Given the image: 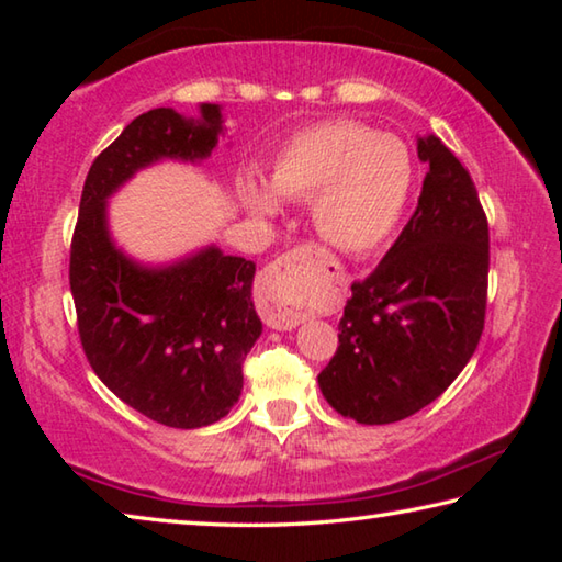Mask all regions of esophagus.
Segmentation results:
<instances>
[{"label": "esophagus", "instance_id": "obj_1", "mask_svg": "<svg viewBox=\"0 0 562 562\" xmlns=\"http://www.w3.org/2000/svg\"><path fill=\"white\" fill-rule=\"evenodd\" d=\"M315 274L337 278L339 262L319 245H300L265 270L260 280V315L268 327L288 331L302 325L297 304L310 292Z\"/></svg>", "mask_w": 562, "mask_h": 562}]
</instances>
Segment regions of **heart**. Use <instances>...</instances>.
Listing matches in <instances>:
<instances>
[{"instance_id":"heart-1","label":"heart","mask_w":562,"mask_h":562,"mask_svg":"<svg viewBox=\"0 0 562 562\" xmlns=\"http://www.w3.org/2000/svg\"><path fill=\"white\" fill-rule=\"evenodd\" d=\"M270 184L245 173L237 193L258 215L278 213V193L312 201V221L327 243L347 252H369L404 215L414 188V158L392 133L347 119L325 121L294 133L278 150Z\"/></svg>"}]
</instances>
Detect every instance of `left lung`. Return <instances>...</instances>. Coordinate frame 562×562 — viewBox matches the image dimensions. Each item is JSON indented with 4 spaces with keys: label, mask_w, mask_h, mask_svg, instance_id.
Returning a JSON list of instances; mask_svg holds the SVG:
<instances>
[{
    "label": "left lung",
    "mask_w": 562,
    "mask_h": 562,
    "mask_svg": "<svg viewBox=\"0 0 562 562\" xmlns=\"http://www.w3.org/2000/svg\"><path fill=\"white\" fill-rule=\"evenodd\" d=\"M414 215L367 280L351 284L339 347L317 382L357 424H394L451 386L479 347L488 292V221L471 173L436 136Z\"/></svg>",
    "instance_id": "8db88e82"
}]
</instances>
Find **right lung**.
<instances>
[{
	"label": "right lung",
	"mask_w": 562,
	"mask_h": 562,
	"mask_svg": "<svg viewBox=\"0 0 562 562\" xmlns=\"http://www.w3.org/2000/svg\"><path fill=\"white\" fill-rule=\"evenodd\" d=\"M223 133L217 103L201 119L154 109L101 150L83 183L69 282L81 347L123 404L173 429H201L231 412L243 361L262 335L255 262L207 245L168 265L128 258L109 231V198L158 160L201 164Z\"/></svg>",
	"instance_id": "obj_1"
}]
</instances>
